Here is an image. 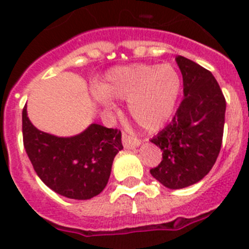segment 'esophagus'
I'll use <instances>...</instances> for the list:
<instances>
[{"label":"esophagus","instance_id":"1","mask_svg":"<svg viewBox=\"0 0 249 249\" xmlns=\"http://www.w3.org/2000/svg\"><path fill=\"white\" fill-rule=\"evenodd\" d=\"M123 145L126 149H134V147H138L140 145V140L133 138V136L126 135V134H123Z\"/></svg>","mask_w":249,"mask_h":249}]
</instances>
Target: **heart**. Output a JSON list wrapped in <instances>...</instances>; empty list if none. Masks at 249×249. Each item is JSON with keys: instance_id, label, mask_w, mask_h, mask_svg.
I'll use <instances>...</instances> for the list:
<instances>
[{"instance_id": "1", "label": "heart", "mask_w": 249, "mask_h": 249, "mask_svg": "<svg viewBox=\"0 0 249 249\" xmlns=\"http://www.w3.org/2000/svg\"><path fill=\"white\" fill-rule=\"evenodd\" d=\"M181 77L170 64H130L110 69L94 89V99L105 108L113 100L127 102L130 116L149 133L171 120L181 93Z\"/></svg>"}]
</instances>
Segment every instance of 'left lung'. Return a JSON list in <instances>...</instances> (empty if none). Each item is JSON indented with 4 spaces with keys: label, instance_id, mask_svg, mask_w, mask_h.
Masks as SVG:
<instances>
[{
    "label": "left lung",
    "instance_id": "obj_1",
    "mask_svg": "<svg viewBox=\"0 0 249 249\" xmlns=\"http://www.w3.org/2000/svg\"><path fill=\"white\" fill-rule=\"evenodd\" d=\"M183 100L171 123L151 139L162 150L159 166L150 170L165 187L178 190L202 180L221 150L226 100L212 73L178 55Z\"/></svg>",
    "mask_w": 249,
    "mask_h": 249
}]
</instances>
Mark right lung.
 Masks as SVG:
<instances>
[{
  "label": "right lung",
  "instance_id": "obj_1",
  "mask_svg": "<svg viewBox=\"0 0 249 249\" xmlns=\"http://www.w3.org/2000/svg\"><path fill=\"white\" fill-rule=\"evenodd\" d=\"M23 145L33 169L49 189L60 196L89 200L99 195L110 178L115 155L123 149L122 133L90 124L71 138L38 130L22 111Z\"/></svg>",
  "mask_w": 249,
  "mask_h": 249
}]
</instances>
